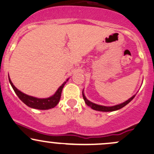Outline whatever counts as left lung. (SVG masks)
<instances>
[{"mask_svg": "<svg viewBox=\"0 0 154 154\" xmlns=\"http://www.w3.org/2000/svg\"><path fill=\"white\" fill-rule=\"evenodd\" d=\"M135 96H136V94H134V96H132L131 98H129L128 100L125 101L124 102L121 103V104H116V105L110 106V107H109V106L99 105V104H95V103L94 102H91V101H89L88 99L85 97V94H84V90L82 91V96H83V99L84 101H85V104H87L88 106H89L91 108H92L93 109H94V110L100 111V112H112V111L118 110V109H121V108L124 107V106H126V104H129V103L131 102L133 99H134Z\"/></svg>", "mask_w": 154, "mask_h": 154, "instance_id": "1", "label": "left lung"}]
</instances>
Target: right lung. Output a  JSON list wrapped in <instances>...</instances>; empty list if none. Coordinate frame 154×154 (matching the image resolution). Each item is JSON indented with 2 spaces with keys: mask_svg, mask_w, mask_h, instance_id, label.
Here are the masks:
<instances>
[{
  "mask_svg": "<svg viewBox=\"0 0 154 154\" xmlns=\"http://www.w3.org/2000/svg\"><path fill=\"white\" fill-rule=\"evenodd\" d=\"M8 80H9V82L10 84H11L12 88L14 89L15 94L17 95L20 100H21L23 103H25L27 106H28V107L31 108H33V109H44V110H45V109H52V108L55 107V106L58 104L60 99V96H61L63 88L64 87V85H65V84L66 83L67 81L69 80V79H67L66 81H65V82L58 88V90L56 91V92H55L53 95L50 96V97L45 98V99H42V98H36L34 97V96L27 95V94L22 92V91L18 90V89L13 85L9 76H8Z\"/></svg>",
  "mask_w": 154,
  "mask_h": 154,
  "instance_id": "obj_1",
  "label": "right lung"
}]
</instances>
